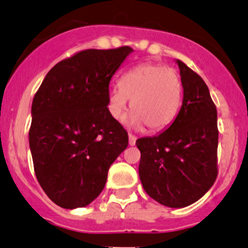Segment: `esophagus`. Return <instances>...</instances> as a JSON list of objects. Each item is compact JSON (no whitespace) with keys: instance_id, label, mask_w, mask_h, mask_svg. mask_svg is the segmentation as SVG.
<instances>
[{"instance_id":"esophagus-1","label":"esophagus","mask_w":248,"mask_h":248,"mask_svg":"<svg viewBox=\"0 0 248 248\" xmlns=\"http://www.w3.org/2000/svg\"><path fill=\"white\" fill-rule=\"evenodd\" d=\"M135 141H137V137H134L133 134H129L128 135V142L131 146H134L135 145Z\"/></svg>"}]
</instances>
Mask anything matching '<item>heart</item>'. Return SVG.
I'll list each match as a JSON object with an SVG mask.
<instances>
[{"label":"heart","instance_id":"heart-1","mask_svg":"<svg viewBox=\"0 0 248 248\" xmlns=\"http://www.w3.org/2000/svg\"><path fill=\"white\" fill-rule=\"evenodd\" d=\"M183 87L179 75L164 65L146 62L129 70L111 88L108 108L115 120L124 116L132 101L134 113L127 120L129 126L148 132H160L169 127L177 116L182 103Z\"/></svg>","mask_w":248,"mask_h":248}]
</instances>
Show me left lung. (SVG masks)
Instances as JSON below:
<instances>
[{
    "mask_svg": "<svg viewBox=\"0 0 248 248\" xmlns=\"http://www.w3.org/2000/svg\"><path fill=\"white\" fill-rule=\"evenodd\" d=\"M183 102L169 128L140 138L139 177L145 191L160 204L184 208L199 201L217 177V111L204 80L176 61Z\"/></svg>",
    "mask_w": 248,
    "mask_h": 248,
    "instance_id": "1",
    "label": "left lung"
}]
</instances>
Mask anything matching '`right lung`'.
<instances>
[{
	"label": "right lung",
	"instance_id": "1",
	"mask_svg": "<svg viewBox=\"0 0 248 248\" xmlns=\"http://www.w3.org/2000/svg\"><path fill=\"white\" fill-rule=\"evenodd\" d=\"M133 48L85 49L54 65L32 103L30 148L52 202L83 208L102 192L128 134L108 109L109 82Z\"/></svg>",
	"mask_w": 248,
	"mask_h": 248
}]
</instances>
